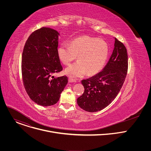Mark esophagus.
Instances as JSON below:
<instances>
[{
  "label": "esophagus",
  "mask_w": 151,
  "mask_h": 151,
  "mask_svg": "<svg viewBox=\"0 0 151 151\" xmlns=\"http://www.w3.org/2000/svg\"><path fill=\"white\" fill-rule=\"evenodd\" d=\"M69 82L70 83H72V82H76V81L75 80H73V79H71V78H69Z\"/></svg>",
  "instance_id": "34e87169"
}]
</instances>
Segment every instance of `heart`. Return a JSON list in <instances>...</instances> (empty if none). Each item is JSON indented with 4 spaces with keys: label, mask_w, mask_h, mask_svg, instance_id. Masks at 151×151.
I'll return each instance as SVG.
<instances>
[{
    "label": "heart",
    "mask_w": 151,
    "mask_h": 151,
    "mask_svg": "<svg viewBox=\"0 0 151 151\" xmlns=\"http://www.w3.org/2000/svg\"><path fill=\"white\" fill-rule=\"evenodd\" d=\"M106 42L88 36L73 40L70 45L66 43L58 48L60 61L68 66L77 57L78 61L65 69V73L73 79L81 78L87 72L88 75L98 73L103 68L108 55Z\"/></svg>",
    "instance_id": "heart-1"
}]
</instances>
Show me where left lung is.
Here are the masks:
<instances>
[{
    "mask_svg": "<svg viewBox=\"0 0 151 151\" xmlns=\"http://www.w3.org/2000/svg\"><path fill=\"white\" fill-rule=\"evenodd\" d=\"M128 69L127 49L115 37L109 60L101 72L81 81L84 93L77 99L78 106L89 112L100 111L115 99L125 79Z\"/></svg>",
    "mask_w": 151,
    "mask_h": 151,
    "instance_id": "8db88e82",
    "label": "left lung"
}]
</instances>
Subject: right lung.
Returning a JSON list of instances; mask_svg holds the SVG:
<instances>
[{"mask_svg":"<svg viewBox=\"0 0 151 151\" xmlns=\"http://www.w3.org/2000/svg\"><path fill=\"white\" fill-rule=\"evenodd\" d=\"M59 33L42 27L27 39L22 54L21 72L29 97L42 106L55 104L68 82V77L52 75L63 70L58 56Z\"/></svg>","mask_w":151,"mask_h":151,"instance_id":"1","label":"right lung"}]
</instances>
